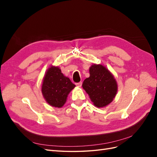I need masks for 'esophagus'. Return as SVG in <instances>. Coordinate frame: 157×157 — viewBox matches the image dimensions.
I'll return each mask as SVG.
<instances>
[{"instance_id":"obj_1","label":"esophagus","mask_w":157,"mask_h":157,"mask_svg":"<svg viewBox=\"0 0 157 157\" xmlns=\"http://www.w3.org/2000/svg\"><path fill=\"white\" fill-rule=\"evenodd\" d=\"M82 82H78V83L76 84V85H77L78 87H81L82 86Z\"/></svg>"}]
</instances>
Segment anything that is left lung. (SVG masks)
Masks as SVG:
<instances>
[{"mask_svg":"<svg viewBox=\"0 0 157 157\" xmlns=\"http://www.w3.org/2000/svg\"><path fill=\"white\" fill-rule=\"evenodd\" d=\"M90 77L84 80L82 88L94 105L104 107L116 96L117 82L112 73L101 64H93L89 69Z\"/></svg>","mask_w":157,"mask_h":157,"instance_id":"8db88e82","label":"left lung"}]
</instances>
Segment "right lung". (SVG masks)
I'll return each mask as SVG.
<instances>
[{"label": "right lung", "mask_w": 157, "mask_h": 157, "mask_svg": "<svg viewBox=\"0 0 157 157\" xmlns=\"http://www.w3.org/2000/svg\"><path fill=\"white\" fill-rule=\"evenodd\" d=\"M75 87V85L63 75L59 67L51 66L44 77L42 94L50 105L60 108L63 106L68 94Z\"/></svg>", "instance_id": "right-lung-1"}]
</instances>
